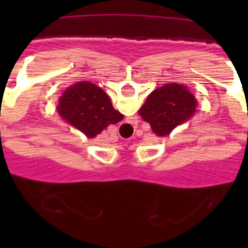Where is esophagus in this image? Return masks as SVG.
<instances>
[{
	"label": "esophagus",
	"instance_id": "obj_1",
	"mask_svg": "<svg viewBox=\"0 0 248 248\" xmlns=\"http://www.w3.org/2000/svg\"><path fill=\"white\" fill-rule=\"evenodd\" d=\"M130 119H135V118H130ZM131 124H133V123L130 122V120H129V122H124V124H123V126H125L126 129H129L131 126Z\"/></svg>",
	"mask_w": 248,
	"mask_h": 248
}]
</instances>
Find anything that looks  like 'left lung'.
Here are the masks:
<instances>
[{
  "instance_id": "obj_1",
  "label": "left lung",
  "mask_w": 248,
  "mask_h": 248,
  "mask_svg": "<svg viewBox=\"0 0 248 248\" xmlns=\"http://www.w3.org/2000/svg\"><path fill=\"white\" fill-rule=\"evenodd\" d=\"M196 111L198 99L185 84L166 83L149 94L139 115L150 124L155 135L166 137L191 119Z\"/></svg>"
}]
</instances>
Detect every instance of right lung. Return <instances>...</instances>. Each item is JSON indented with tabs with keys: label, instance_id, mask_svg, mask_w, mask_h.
<instances>
[{
	"label": "right lung",
	"instance_id": "add662e5",
	"mask_svg": "<svg viewBox=\"0 0 248 248\" xmlns=\"http://www.w3.org/2000/svg\"><path fill=\"white\" fill-rule=\"evenodd\" d=\"M56 109L61 119L89 139L124 118L122 113L114 109L108 94L87 80L68 87L59 97Z\"/></svg>",
	"mask_w": 248,
	"mask_h": 248
}]
</instances>
